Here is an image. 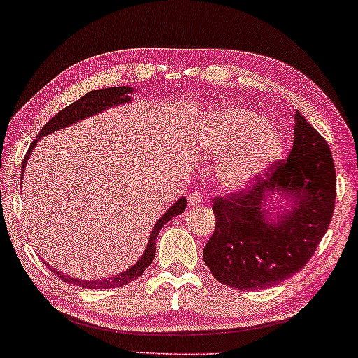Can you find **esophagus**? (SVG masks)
Here are the masks:
<instances>
[{
  "label": "esophagus",
  "mask_w": 358,
  "mask_h": 358,
  "mask_svg": "<svg viewBox=\"0 0 358 358\" xmlns=\"http://www.w3.org/2000/svg\"><path fill=\"white\" fill-rule=\"evenodd\" d=\"M200 200H202V194L197 192V190H195V192H190L187 195V202H189L190 207H195V205H199Z\"/></svg>",
  "instance_id": "esophagus-1"
}]
</instances>
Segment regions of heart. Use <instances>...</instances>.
<instances>
[{"mask_svg": "<svg viewBox=\"0 0 358 358\" xmlns=\"http://www.w3.org/2000/svg\"><path fill=\"white\" fill-rule=\"evenodd\" d=\"M266 127L267 120L251 112L227 110L200 131L199 141L205 151H233L220 169V180L227 189L244 187L278 158L282 140L273 130L262 132Z\"/></svg>", "mask_w": 358, "mask_h": 358, "instance_id": "obj_1", "label": "heart"}]
</instances>
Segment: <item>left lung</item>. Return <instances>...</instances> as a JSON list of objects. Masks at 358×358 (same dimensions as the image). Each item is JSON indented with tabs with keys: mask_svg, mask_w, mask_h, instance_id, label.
I'll return each mask as SVG.
<instances>
[{
	"mask_svg": "<svg viewBox=\"0 0 358 358\" xmlns=\"http://www.w3.org/2000/svg\"><path fill=\"white\" fill-rule=\"evenodd\" d=\"M268 193H283L292 210L278 218L262 207ZM215 229L203 261L223 285L261 290L306 266L329 227L336 203V168L327 141L295 112L293 146L251 189L215 197Z\"/></svg>",
	"mask_w": 358,
	"mask_h": 358,
	"instance_id": "left-lung-1",
	"label": "left lung"
}]
</instances>
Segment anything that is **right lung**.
<instances>
[{"label": "right lung", "mask_w": 358, "mask_h": 358, "mask_svg": "<svg viewBox=\"0 0 358 358\" xmlns=\"http://www.w3.org/2000/svg\"><path fill=\"white\" fill-rule=\"evenodd\" d=\"M131 91H134L131 87L122 86V87H107V90H96V91L87 92V94L80 97L76 102H73V104L66 106L65 109H62L55 117H52V119L42 127V130L38 131L37 138H41V136L47 135V134H52V131L65 129V127L73 125L75 122H80L83 119H86V117L99 114V112H102L104 109H109V107H114L117 104H124V102H130L131 97L129 94ZM36 143H37V140H34L31 146H29L26 156H24L22 173H24V168H26L27 159H29V156H31ZM185 205H187V200H185V197H180L178 202H176L173 207H171L168 212H166L163 217L156 222L155 228L151 229L148 244H146L143 256L136 261L135 266L127 268L125 272L119 273V275L102 278V280H81V278H71V277L65 275V273L53 271V268L50 267L52 272L57 273V275L60 277L63 282L75 283V285L83 287V288H96V290L124 287V285H127V283L136 280L140 275H143V272L148 268L150 264L153 262L155 252H156V236H158V231L163 228V224L169 222V220H173L174 217H178V215L182 213L185 210Z\"/></svg>", "instance_id": "add662e5"}]
</instances>
